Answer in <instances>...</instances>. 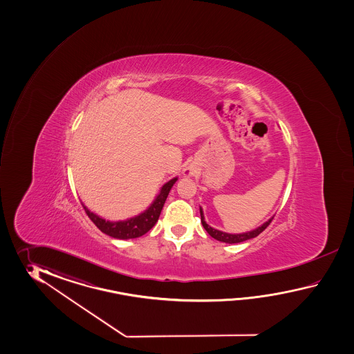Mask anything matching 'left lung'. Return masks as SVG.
<instances>
[{
    "label": "left lung",
    "instance_id": "1",
    "mask_svg": "<svg viewBox=\"0 0 354 354\" xmlns=\"http://www.w3.org/2000/svg\"><path fill=\"white\" fill-rule=\"evenodd\" d=\"M200 215H201V223H203V227H205V230L209 233V235H211V236H212L214 239H216V241H224V243H229V244L241 243V241H248V239H252V238H256V236H258L259 234L263 232L267 226L271 224V221L273 220V218H270L268 221L264 223L263 225H261L259 227H257L256 230H252V232H248V233L227 234L224 233V232H220V230H216V229L211 227L210 225H207L206 221H205V218H203V212L201 207H200Z\"/></svg>",
    "mask_w": 354,
    "mask_h": 354
}]
</instances>
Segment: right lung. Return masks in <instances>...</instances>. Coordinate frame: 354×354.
<instances>
[{"label":"right lung","mask_w":354,"mask_h":354,"mask_svg":"<svg viewBox=\"0 0 354 354\" xmlns=\"http://www.w3.org/2000/svg\"><path fill=\"white\" fill-rule=\"evenodd\" d=\"M177 180V177L174 180H168L166 185L162 187L154 203L148 207V210L144 211L136 218H128L125 221H106L105 218H100L96 214L91 212L84 205L83 209L92 223L97 226L102 233L107 234L116 239H133L139 238L145 233H148L156 223L158 221L160 211L163 209V205L166 203L167 196L169 194L171 188Z\"/></svg>","instance_id":"obj_1"}]
</instances>
